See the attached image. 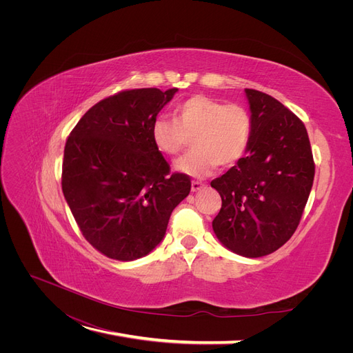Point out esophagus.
<instances>
[{
	"label": "esophagus",
	"instance_id": "34e87169",
	"mask_svg": "<svg viewBox=\"0 0 353 353\" xmlns=\"http://www.w3.org/2000/svg\"><path fill=\"white\" fill-rule=\"evenodd\" d=\"M203 188H205V184H203L201 181H192V192H199Z\"/></svg>",
	"mask_w": 353,
	"mask_h": 353
}]
</instances>
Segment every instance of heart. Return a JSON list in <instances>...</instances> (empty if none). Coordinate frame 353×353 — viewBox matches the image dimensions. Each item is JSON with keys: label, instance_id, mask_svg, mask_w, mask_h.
<instances>
[{"label": "heart", "instance_id": "obj_1", "mask_svg": "<svg viewBox=\"0 0 353 353\" xmlns=\"http://www.w3.org/2000/svg\"><path fill=\"white\" fill-rule=\"evenodd\" d=\"M253 121L249 110L208 96H193L174 110V120L157 117L152 124V140L165 156H177L193 137L189 156L176 161L179 173L194 179L210 176L217 165L232 167L246 154Z\"/></svg>", "mask_w": 353, "mask_h": 353}]
</instances>
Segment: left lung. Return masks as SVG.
<instances>
[{
	"mask_svg": "<svg viewBox=\"0 0 353 353\" xmlns=\"http://www.w3.org/2000/svg\"><path fill=\"white\" fill-rule=\"evenodd\" d=\"M245 92L252 139L246 156L210 183L221 197L212 225L233 253L262 257L283 246L298 228L314 163L305 124L272 96L252 88Z\"/></svg>",
	"mask_w": 353,
	"mask_h": 353,
	"instance_id": "obj_1",
	"label": "left lung"
}]
</instances>
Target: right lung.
<instances>
[{"instance_id": "1", "label": "right lung", "mask_w": 353, "mask_h": 353, "mask_svg": "<svg viewBox=\"0 0 353 353\" xmlns=\"http://www.w3.org/2000/svg\"><path fill=\"white\" fill-rule=\"evenodd\" d=\"M179 90L136 88L92 105L67 139L63 193L87 242L110 259L136 261L154 250L190 193L186 174L152 140V124Z\"/></svg>"}]
</instances>
